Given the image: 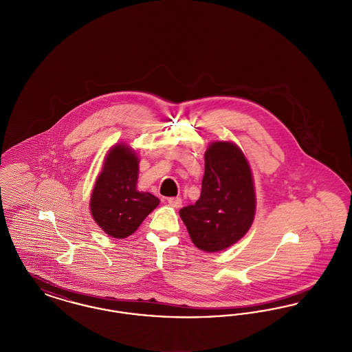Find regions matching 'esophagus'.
I'll use <instances>...</instances> for the list:
<instances>
[{
    "instance_id": "esophagus-1",
    "label": "esophagus",
    "mask_w": 352,
    "mask_h": 352,
    "mask_svg": "<svg viewBox=\"0 0 352 352\" xmlns=\"http://www.w3.org/2000/svg\"><path fill=\"white\" fill-rule=\"evenodd\" d=\"M168 203L171 207H174V208L182 207V199H181V198H168Z\"/></svg>"
}]
</instances>
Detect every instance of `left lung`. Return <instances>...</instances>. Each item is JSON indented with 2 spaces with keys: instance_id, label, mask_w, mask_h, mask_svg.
<instances>
[{
  "instance_id": "left-lung-1",
  "label": "left lung",
  "mask_w": 352,
  "mask_h": 352,
  "mask_svg": "<svg viewBox=\"0 0 352 352\" xmlns=\"http://www.w3.org/2000/svg\"><path fill=\"white\" fill-rule=\"evenodd\" d=\"M256 195L250 164L230 141L211 142L204 153L201 198L179 211L197 248L219 252L251 228Z\"/></svg>"
}]
</instances>
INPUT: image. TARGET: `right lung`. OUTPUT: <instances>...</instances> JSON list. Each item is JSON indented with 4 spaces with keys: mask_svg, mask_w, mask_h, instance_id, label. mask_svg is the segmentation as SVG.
Instances as JSON below:
<instances>
[{
    "mask_svg": "<svg viewBox=\"0 0 352 352\" xmlns=\"http://www.w3.org/2000/svg\"><path fill=\"white\" fill-rule=\"evenodd\" d=\"M138 162L137 153L129 145L116 144L108 151L91 194L92 218L115 239L134 234L160 204L151 192L137 190Z\"/></svg>",
    "mask_w": 352,
    "mask_h": 352,
    "instance_id": "obj_1",
    "label": "right lung"
}]
</instances>
